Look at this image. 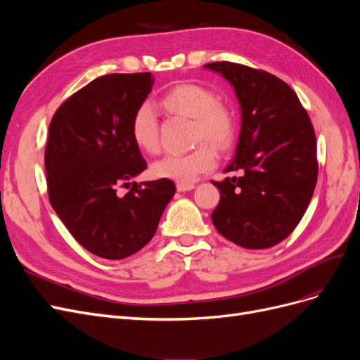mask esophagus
Instances as JSON below:
<instances>
[{"label": "esophagus", "instance_id": "1", "mask_svg": "<svg viewBox=\"0 0 360 360\" xmlns=\"http://www.w3.org/2000/svg\"><path fill=\"white\" fill-rule=\"evenodd\" d=\"M195 189V184L193 183H177V191L179 192H188Z\"/></svg>", "mask_w": 360, "mask_h": 360}]
</instances>
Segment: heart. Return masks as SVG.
<instances>
[{
  "label": "heart",
  "mask_w": 360,
  "mask_h": 360,
  "mask_svg": "<svg viewBox=\"0 0 360 360\" xmlns=\"http://www.w3.org/2000/svg\"><path fill=\"white\" fill-rule=\"evenodd\" d=\"M160 105L167 111L193 122L195 143L207 141L219 150H226L236 136V118L230 108L217 102V96L204 85L184 82L172 86L162 96ZM130 135L144 153L159 150V123L150 103H141L130 120ZM216 155L209 144H201L186 155H168L150 168L151 176L176 183H192L200 174L214 167Z\"/></svg>",
  "instance_id": "obj_1"
}]
</instances>
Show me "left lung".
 <instances>
[{
  "instance_id": "8db88e82",
  "label": "left lung",
  "mask_w": 360,
  "mask_h": 360,
  "mask_svg": "<svg viewBox=\"0 0 360 360\" xmlns=\"http://www.w3.org/2000/svg\"><path fill=\"white\" fill-rule=\"evenodd\" d=\"M204 68L233 85L242 115L236 156L225 169L242 176L213 181L221 192L213 225L242 248H271L297 226L317 183L311 120L275 75L228 61Z\"/></svg>"
}]
</instances>
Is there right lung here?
Listing matches in <instances>:
<instances>
[{"label":"right lung","instance_id":"1","mask_svg":"<svg viewBox=\"0 0 360 360\" xmlns=\"http://www.w3.org/2000/svg\"><path fill=\"white\" fill-rule=\"evenodd\" d=\"M155 76L96 78L53 114L45 151L52 209L89 252L123 259L153 238L176 193L171 180L130 183L147 168L130 135V120L151 93ZM130 186L126 195L116 188Z\"/></svg>","mask_w":360,"mask_h":360}]
</instances>
